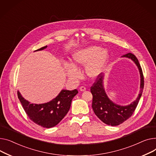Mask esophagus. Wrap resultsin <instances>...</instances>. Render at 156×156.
<instances>
[{"label": "esophagus", "mask_w": 156, "mask_h": 156, "mask_svg": "<svg viewBox=\"0 0 156 156\" xmlns=\"http://www.w3.org/2000/svg\"><path fill=\"white\" fill-rule=\"evenodd\" d=\"M79 89L80 91H85L86 90V88L84 86H81V87H80Z\"/></svg>", "instance_id": "1"}]
</instances>
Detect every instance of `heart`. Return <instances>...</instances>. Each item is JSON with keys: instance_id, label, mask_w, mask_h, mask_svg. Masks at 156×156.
<instances>
[{"instance_id": "heart-1", "label": "heart", "mask_w": 156, "mask_h": 156, "mask_svg": "<svg viewBox=\"0 0 156 156\" xmlns=\"http://www.w3.org/2000/svg\"><path fill=\"white\" fill-rule=\"evenodd\" d=\"M109 59L108 51L98 46H90L81 49L72 55V63L66 64L65 69L72 80H78L82 74L77 68L86 67V74L91 78L99 76L105 69Z\"/></svg>"}]
</instances>
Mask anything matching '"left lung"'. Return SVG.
Returning <instances> with one entry per match:
<instances>
[{
  "mask_svg": "<svg viewBox=\"0 0 156 156\" xmlns=\"http://www.w3.org/2000/svg\"><path fill=\"white\" fill-rule=\"evenodd\" d=\"M122 57L132 59L138 67L140 74V90L135 101L128 106H120L113 103L109 99L103 87V75L101 74L96 79L93 86L90 87V92L93 94L92 108L95 115L103 123L112 126H117L128 120L133 113L142 96L144 78L142 68L138 59L131 53H128Z\"/></svg>",
  "mask_w": 156,
  "mask_h": 156,
  "instance_id": "obj_1",
  "label": "left lung"
}]
</instances>
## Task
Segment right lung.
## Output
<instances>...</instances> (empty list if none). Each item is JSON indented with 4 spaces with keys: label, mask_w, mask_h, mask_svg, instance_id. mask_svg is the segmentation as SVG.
Instances as JSON below:
<instances>
[{
    "label": "right lung",
    "mask_w": 156,
    "mask_h": 156,
    "mask_svg": "<svg viewBox=\"0 0 156 156\" xmlns=\"http://www.w3.org/2000/svg\"><path fill=\"white\" fill-rule=\"evenodd\" d=\"M47 46L36 50H42ZM78 93L74 89H63L51 101L44 104H31L24 99L17 91V96L24 111L31 121L44 128H51L57 125L68 113L72 99Z\"/></svg>",
    "instance_id": "add662e5"
}]
</instances>
